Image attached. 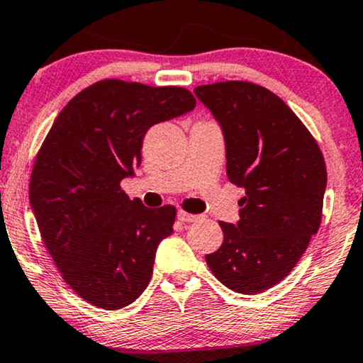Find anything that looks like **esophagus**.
I'll return each mask as SVG.
<instances>
[{
	"instance_id": "1",
	"label": "esophagus",
	"mask_w": 363,
	"mask_h": 363,
	"mask_svg": "<svg viewBox=\"0 0 363 363\" xmlns=\"http://www.w3.org/2000/svg\"><path fill=\"white\" fill-rule=\"evenodd\" d=\"M198 215H190V213H185V211H178V220L183 221V223H193L198 220Z\"/></svg>"
}]
</instances>
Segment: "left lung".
Wrapping results in <instances>:
<instances>
[{
	"mask_svg": "<svg viewBox=\"0 0 363 363\" xmlns=\"http://www.w3.org/2000/svg\"><path fill=\"white\" fill-rule=\"evenodd\" d=\"M220 123L226 175L246 195L240 221H220V250L206 255L215 277L240 294H259L292 271L320 226L327 170L299 117L266 87L245 81L198 86Z\"/></svg>",
	"mask_w": 363,
	"mask_h": 363,
	"instance_id": "8db88e82",
	"label": "left lung"
}]
</instances>
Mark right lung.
<instances>
[{"label": "right lung", "instance_id": "right-lung-1", "mask_svg": "<svg viewBox=\"0 0 363 363\" xmlns=\"http://www.w3.org/2000/svg\"><path fill=\"white\" fill-rule=\"evenodd\" d=\"M195 106L183 87L106 79L71 99L44 138L29 203L64 281L92 306L122 309L150 282L177 210L130 200L121 182L140 167L148 128Z\"/></svg>", "mask_w": 363, "mask_h": 363}]
</instances>
